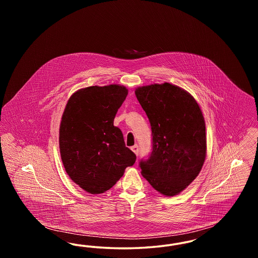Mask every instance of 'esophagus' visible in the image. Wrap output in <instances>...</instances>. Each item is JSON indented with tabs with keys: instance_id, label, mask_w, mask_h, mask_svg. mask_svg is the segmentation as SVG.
Instances as JSON below:
<instances>
[{
	"instance_id": "esophagus-1",
	"label": "esophagus",
	"mask_w": 258,
	"mask_h": 258,
	"mask_svg": "<svg viewBox=\"0 0 258 258\" xmlns=\"http://www.w3.org/2000/svg\"><path fill=\"white\" fill-rule=\"evenodd\" d=\"M132 149V151L135 153L136 156H138V154H139V147L137 146V145H135V146H133V147L131 148Z\"/></svg>"
}]
</instances>
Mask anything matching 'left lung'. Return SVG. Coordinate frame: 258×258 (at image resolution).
<instances>
[{
	"label": "left lung",
	"instance_id": "8db88e82",
	"mask_svg": "<svg viewBox=\"0 0 258 258\" xmlns=\"http://www.w3.org/2000/svg\"><path fill=\"white\" fill-rule=\"evenodd\" d=\"M135 95L152 130V152L141 159L143 177L173 197L190 184L206 158V127L197 100L169 83L139 87Z\"/></svg>",
	"mask_w": 258,
	"mask_h": 258
}]
</instances>
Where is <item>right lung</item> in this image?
Masks as SVG:
<instances>
[{"instance_id":"1","label":"right lung","mask_w":258,"mask_h":258,"mask_svg":"<svg viewBox=\"0 0 258 258\" xmlns=\"http://www.w3.org/2000/svg\"><path fill=\"white\" fill-rule=\"evenodd\" d=\"M127 96L119 85L88 87L74 93L60 125V153L70 178L92 195L111 188L136 156L125 147L114 118Z\"/></svg>"}]
</instances>
